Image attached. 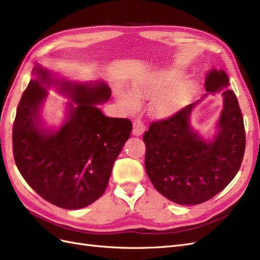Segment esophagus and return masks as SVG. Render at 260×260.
<instances>
[{"instance_id":"esophagus-1","label":"esophagus","mask_w":260,"mask_h":260,"mask_svg":"<svg viewBox=\"0 0 260 260\" xmlns=\"http://www.w3.org/2000/svg\"><path fill=\"white\" fill-rule=\"evenodd\" d=\"M144 123L141 121L140 119H136L135 121H133V130H132V133L135 136H141L142 133L144 132Z\"/></svg>"}]
</instances>
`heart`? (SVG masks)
Segmentation results:
<instances>
[{
	"instance_id": "1",
	"label": "heart",
	"mask_w": 260,
	"mask_h": 260,
	"mask_svg": "<svg viewBox=\"0 0 260 260\" xmlns=\"http://www.w3.org/2000/svg\"><path fill=\"white\" fill-rule=\"evenodd\" d=\"M181 77L178 70H166L151 77L133 82V93L124 90L117 91L119 103L129 112H136L141 105L140 99H155L154 111L160 116H168L179 108L180 102L194 91L192 82H184L175 91L166 93Z\"/></svg>"
}]
</instances>
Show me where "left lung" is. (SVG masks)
I'll return each mask as SVG.
<instances>
[{
	"label": "left lung",
	"instance_id": "obj_1",
	"mask_svg": "<svg viewBox=\"0 0 260 260\" xmlns=\"http://www.w3.org/2000/svg\"><path fill=\"white\" fill-rule=\"evenodd\" d=\"M223 70L207 74L205 89L221 92L223 109L214 140L204 141L192 129L190 115L202 100L164 120L154 121L144 133L145 169L154 187L180 205H198L214 198L238 174L245 152V129L237 96ZM208 94H204L206 98Z\"/></svg>",
	"mask_w": 260,
	"mask_h": 260
}]
</instances>
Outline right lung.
I'll return each instance as SVG.
<instances>
[{"instance_id":"1","label":"right lung","mask_w":260,"mask_h":260,"mask_svg":"<svg viewBox=\"0 0 260 260\" xmlns=\"http://www.w3.org/2000/svg\"><path fill=\"white\" fill-rule=\"evenodd\" d=\"M35 79L23 91L13 127V153L22 178L55 206L79 209L99 200L107 187L116 158L130 137L127 118L104 116L96 106L111 98L103 82L55 80L36 65ZM60 84L76 104L58 131L43 127L40 106L47 95L43 85Z\"/></svg>"}]
</instances>
